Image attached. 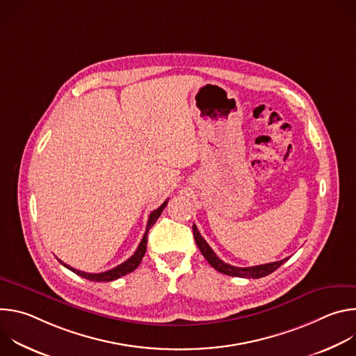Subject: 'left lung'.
Here are the masks:
<instances>
[{
  "label": "left lung",
  "mask_w": 356,
  "mask_h": 356,
  "mask_svg": "<svg viewBox=\"0 0 356 356\" xmlns=\"http://www.w3.org/2000/svg\"><path fill=\"white\" fill-rule=\"evenodd\" d=\"M193 234H194V239L195 243L200 249V252L202 253V257L207 259V262L220 273L228 275V276H235V277H246V279H259V277H265L268 275H270L272 272H275L280 265H283L289 258L277 261V262H272V264H265V265H258V266H250V268H236L232 265H228L225 262H222L214 250L210 248V245L206 242V239L201 236V234L198 232L197 227L193 224Z\"/></svg>",
  "instance_id": "left-lung-1"
}]
</instances>
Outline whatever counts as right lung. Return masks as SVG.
I'll return each mask as SVG.
<instances>
[{"instance_id":"add662e5","label":"right lung","mask_w":356,"mask_h":356,"mask_svg":"<svg viewBox=\"0 0 356 356\" xmlns=\"http://www.w3.org/2000/svg\"><path fill=\"white\" fill-rule=\"evenodd\" d=\"M166 204H168V200L163 202V204H162L159 209H156L155 211L150 213L149 220H147V225H146V231H145V234H143V236H142V241H140L139 245H138V249L135 250V253H134V255H132L128 261L122 262V264L118 265L117 268H114V269H111V270H107V272H101V273H86V272L77 270V269H74V268H72V266H69V265H65L62 261H59V262L63 264V266H66L67 269H70V270L74 272L76 275H79V276H81V277H84V279H87V280H91V282H113V280H117V279H120V277H122V276L131 273L132 270H135V269L139 266L142 258L145 257L146 243H147V232H149V229H150L152 227H154V224L158 221V218L161 217V214H162V211L165 210Z\"/></svg>"}]
</instances>
